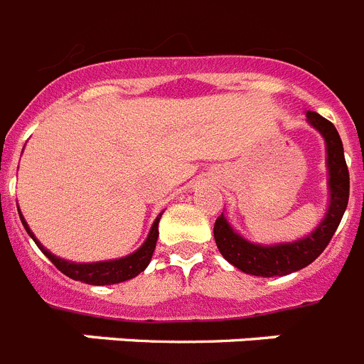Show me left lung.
<instances>
[{
    "label": "left lung",
    "instance_id": "1",
    "mask_svg": "<svg viewBox=\"0 0 364 364\" xmlns=\"http://www.w3.org/2000/svg\"><path fill=\"white\" fill-rule=\"evenodd\" d=\"M308 121L315 126L326 141L328 148V168H330V208L321 225L306 238L296 240L293 243H280V245H255L243 240L235 230L230 229L225 216H218L214 223V240L229 264L238 267L240 271L255 277H284L295 273L309 265L318 258L331 236L339 227L343 214L348 205L350 196V173L344 159L343 141L335 126L328 119L315 112L306 113Z\"/></svg>",
    "mask_w": 364,
    "mask_h": 364
}]
</instances>
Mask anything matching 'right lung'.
Here are the masks:
<instances>
[{"label":"right lung","mask_w":364,"mask_h":364,"mask_svg":"<svg viewBox=\"0 0 364 364\" xmlns=\"http://www.w3.org/2000/svg\"><path fill=\"white\" fill-rule=\"evenodd\" d=\"M21 218V223H23L25 230L29 232L31 238L36 242V245L43 251L47 258H49L53 264L56 265V269L62 271L65 277L73 278V280H80V282L93 284V286H107V284H119L124 282V280H129V278L137 277L139 273H143L146 269V265L150 264L151 255H154V249H156L157 236H159V230H157V225H159L161 214L156 218L154 225L150 229V235H148L146 242L143 243V247L135 251L134 255L129 257L121 258V260H112V262H99V264H73V262H65L62 258H56L55 255H50L42 243L34 238V235L31 232V229L27 227V221Z\"/></svg>","instance_id":"obj_1"}]
</instances>
